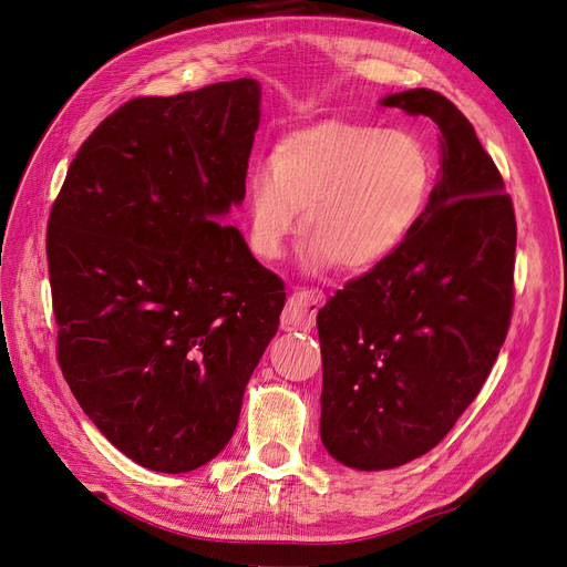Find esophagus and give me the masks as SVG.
Wrapping results in <instances>:
<instances>
[{"mask_svg": "<svg viewBox=\"0 0 567 567\" xmlns=\"http://www.w3.org/2000/svg\"><path fill=\"white\" fill-rule=\"evenodd\" d=\"M323 306V293L319 289H299L289 296L280 326L285 331H312L317 312Z\"/></svg>", "mask_w": 567, "mask_h": 567, "instance_id": "1", "label": "esophagus"}]
</instances>
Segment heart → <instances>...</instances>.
I'll use <instances>...</instances> for the list:
<instances>
[{"instance_id": "heart-1", "label": "heart", "mask_w": 567, "mask_h": 567, "mask_svg": "<svg viewBox=\"0 0 567 567\" xmlns=\"http://www.w3.org/2000/svg\"><path fill=\"white\" fill-rule=\"evenodd\" d=\"M432 186V158L411 133L342 118L293 131L248 178L250 252L278 259L303 208V257L312 268L336 261L368 271L411 236Z\"/></svg>"}]
</instances>
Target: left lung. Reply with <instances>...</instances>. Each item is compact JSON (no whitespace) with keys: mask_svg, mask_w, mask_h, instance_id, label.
<instances>
[{"mask_svg":"<svg viewBox=\"0 0 567 567\" xmlns=\"http://www.w3.org/2000/svg\"><path fill=\"white\" fill-rule=\"evenodd\" d=\"M381 103L439 126L441 176L406 241L317 315L321 441L361 471L402 466L453 430L515 306V208L471 122L432 89Z\"/></svg>","mask_w":567,"mask_h":567,"instance_id":"8db88e82","label":"left lung"}]
</instances>
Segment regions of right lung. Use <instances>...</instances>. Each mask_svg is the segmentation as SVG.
I'll list each match as a JSON object with an SVG mask.
<instances>
[{
	"instance_id": "1",
	"label": "right lung",
	"mask_w": 567,
	"mask_h": 567,
	"mask_svg": "<svg viewBox=\"0 0 567 567\" xmlns=\"http://www.w3.org/2000/svg\"><path fill=\"white\" fill-rule=\"evenodd\" d=\"M257 80L114 110L48 220L56 361L114 449L163 473L214 460L278 331L282 280L218 223L246 197Z\"/></svg>"
}]
</instances>
